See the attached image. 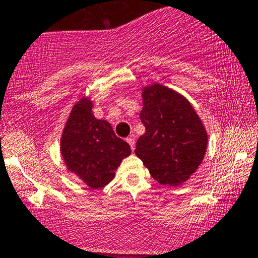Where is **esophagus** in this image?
I'll return each mask as SVG.
<instances>
[{"mask_svg": "<svg viewBox=\"0 0 258 258\" xmlns=\"http://www.w3.org/2000/svg\"><path fill=\"white\" fill-rule=\"evenodd\" d=\"M126 143L130 145V149H132L133 151H134V150H135V139L128 138V139H126Z\"/></svg>", "mask_w": 258, "mask_h": 258, "instance_id": "1", "label": "esophagus"}]
</instances>
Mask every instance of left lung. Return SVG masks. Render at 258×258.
Instances as JSON below:
<instances>
[{
  "label": "left lung",
  "instance_id": "1",
  "mask_svg": "<svg viewBox=\"0 0 258 258\" xmlns=\"http://www.w3.org/2000/svg\"><path fill=\"white\" fill-rule=\"evenodd\" d=\"M143 100L145 134L138 139L135 155L158 183L180 185L204 160L206 130L191 105L166 86L145 88Z\"/></svg>",
  "mask_w": 258,
  "mask_h": 258
}]
</instances>
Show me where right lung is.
<instances>
[{"label":"right lung","instance_id":"obj_1","mask_svg":"<svg viewBox=\"0 0 258 258\" xmlns=\"http://www.w3.org/2000/svg\"><path fill=\"white\" fill-rule=\"evenodd\" d=\"M91 107L89 100L75 105L60 139V152L69 170L98 189L113 179L114 170L132 150L108 121L94 117Z\"/></svg>","mask_w":258,"mask_h":258}]
</instances>
